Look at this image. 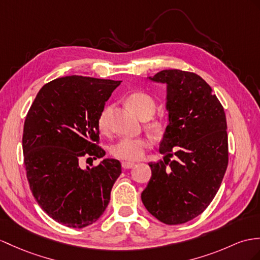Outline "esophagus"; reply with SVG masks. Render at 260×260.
Here are the masks:
<instances>
[{
	"instance_id": "esophagus-1",
	"label": "esophagus",
	"mask_w": 260,
	"mask_h": 260,
	"mask_svg": "<svg viewBox=\"0 0 260 260\" xmlns=\"http://www.w3.org/2000/svg\"><path fill=\"white\" fill-rule=\"evenodd\" d=\"M121 164H122L123 169H131V168H134V166H135L134 162H128V161H123Z\"/></svg>"
}]
</instances>
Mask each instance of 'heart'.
<instances>
[{"label": "heart", "instance_id": "heart-1", "mask_svg": "<svg viewBox=\"0 0 260 260\" xmlns=\"http://www.w3.org/2000/svg\"><path fill=\"white\" fill-rule=\"evenodd\" d=\"M126 104L129 108L134 111L136 116L140 119L151 118L153 116L156 109L155 100L152 98L150 94L136 91L129 94L126 98ZM110 112V108H105L98 118V128L101 134H107L109 130L108 116ZM147 128L150 134L155 138H161L167 130V123L164 120L156 119L148 123ZM151 145L149 139L139 137V138H123L120 139L118 142L112 144L110 147V153L117 157L119 160L123 161H137L141 159L144 154V151Z\"/></svg>", "mask_w": 260, "mask_h": 260}]
</instances>
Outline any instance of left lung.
I'll list each match as a JSON object with an SVG mask.
<instances>
[{"label": "left lung", "instance_id": "obj_1", "mask_svg": "<svg viewBox=\"0 0 260 260\" xmlns=\"http://www.w3.org/2000/svg\"><path fill=\"white\" fill-rule=\"evenodd\" d=\"M149 79L167 84L169 124L160 143L164 159L149 163L152 175L141 200L162 223L183 224L205 211L223 181L229 164L226 116L199 75L166 69Z\"/></svg>", "mask_w": 260, "mask_h": 260}]
</instances>
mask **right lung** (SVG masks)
<instances>
[{
	"mask_svg": "<svg viewBox=\"0 0 260 260\" xmlns=\"http://www.w3.org/2000/svg\"><path fill=\"white\" fill-rule=\"evenodd\" d=\"M120 80L66 76L44 85L24 122V166L30 191L48 216L73 229L93 224L109 204L121 164L105 156L98 118Z\"/></svg>",
	"mask_w": 260,
	"mask_h": 260,
	"instance_id": "add662e5",
	"label": "right lung"
}]
</instances>
